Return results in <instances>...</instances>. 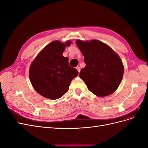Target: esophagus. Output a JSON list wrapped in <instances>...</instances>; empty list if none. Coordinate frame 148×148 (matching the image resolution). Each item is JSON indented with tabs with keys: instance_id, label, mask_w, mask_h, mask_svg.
I'll return each mask as SVG.
<instances>
[{
	"instance_id": "esophagus-1",
	"label": "esophagus",
	"mask_w": 148,
	"mask_h": 148,
	"mask_svg": "<svg viewBox=\"0 0 148 148\" xmlns=\"http://www.w3.org/2000/svg\"><path fill=\"white\" fill-rule=\"evenodd\" d=\"M76 69H77V70H78V72H79V71H80V67L79 66H77V67H76Z\"/></svg>"
}]
</instances>
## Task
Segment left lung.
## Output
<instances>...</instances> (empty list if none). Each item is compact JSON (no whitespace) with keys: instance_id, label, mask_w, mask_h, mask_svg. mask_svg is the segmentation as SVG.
<instances>
[{"instance_id":"8db88e82","label":"left lung","mask_w":148,"mask_h":148,"mask_svg":"<svg viewBox=\"0 0 148 148\" xmlns=\"http://www.w3.org/2000/svg\"><path fill=\"white\" fill-rule=\"evenodd\" d=\"M76 44L84 56L86 64L79 77L89 90L99 97L115 92L122 82L124 72L120 57L109 46L98 40H77Z\"/></svg>"}]
</instances>
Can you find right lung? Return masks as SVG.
<instances>
[{"label":"right lung","instance_id":"add662e5","mask_svg":"<svg viewBox=\"0 0 148 148\" xmlns=\"http://www.w3.org/2000/svg\"><path fill=\"white\" fill-rule=\"evenodd\" d=\"M71 41H54L39 52L31 63L29 77L33 88L40 95L55 100L69 91L70 84L78 75L69 64V58L62 56Z\"/></svg>","mask_w":148,"mask_h":148}]
</instances>
